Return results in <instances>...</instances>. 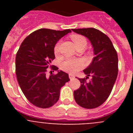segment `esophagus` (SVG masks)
I'll use <instances>...</instances> for the list:
<instances>
[{
    "instance_id": "obj_1",
    "label": "esophagus",
    "mask_w": 133,
    "mask_h": 133,
    "mask_svg": "<svg viewBox=\"0 0 133 133\" xmlns=\"http://www.w3.org/2000/svg\"><path fill=\"white\" fill-rule=\"evenodd\" d=\"M69 78H70V80H72L75 78V76H74L73 75H71V74H69Z\"/></svg>"
}]
</instances>
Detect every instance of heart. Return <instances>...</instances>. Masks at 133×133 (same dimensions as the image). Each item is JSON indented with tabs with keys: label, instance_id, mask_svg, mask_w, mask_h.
<instances>
[{
	"label": "heart",
	"instance_id": "b5f03b06",
	"mask_svg": "<svg viewBox=\"0 0 133 133\" xmlns=\"http://www.w3.org/2000/svg\"><path fill=\"white\" fill-rule=\"evenodd\" d=\"M71 39L75 43L76 47L78 48L80 46L85 47L87 45V40L84 36L79 35H74L71 36ZM59 43H56L54 47V52L57 55L59 52ZM84 66V62L81 59H76V58H69L64 61L61 64L62 70L66 71V72H77L78 70L81 69Z\"/></svg>",
	"mask_w": 133,
	"mask_h": 133
}]
</instances>
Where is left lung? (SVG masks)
Segmentation results:
<instances>
[{
  "label": "left lung",
  "mask_w": 133,
  "mask_h": 133,
  "mask_svg": "<svg viewBox=\"0 0 133 133\" xmlns=\"http://www.w3.org/2000/svg\"><path fill=\"white\" fill-rule=\"evenodd\" d=\"M87 37L92 44L95 56L83 70L87 77L78 78L79 89L74 91L76 103L84 109H95L106 101L112 91L118 74V56L112 42L105 34L94 28L72 29ZM92 78L86 81L89 76Z\"/></svg>",
  "instance_id": "8db88e82"
}]
</instances>
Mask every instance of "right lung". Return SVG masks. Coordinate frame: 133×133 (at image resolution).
<instances>
[{
  "instance_id": "right-lung-1",
  "label": "right lung",
  "mask_w": 133,
  "mask_h": 133,
  "mask_svg": "<svg viewBox=\"0 0 133 133\" xmlns=\"http://www.w3.org/2000/svg\"><path fill=\"white\" fill-rule=\"evenodd\" d=\"M70 32V29L36 30L23 41L16 53L18 83L26 98L37 107L53 106L59 99L61 87L70 81L69 75L62 70L49 77L46 75L49 67L54 70L58 69L50 65L55 58L54 47L58 40Z\"/></svg>"
}]
</instances>
